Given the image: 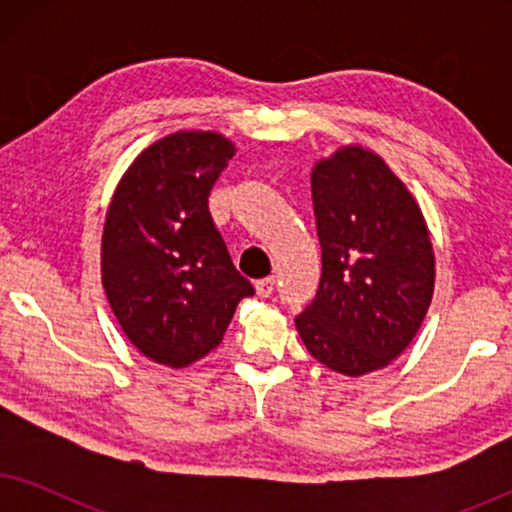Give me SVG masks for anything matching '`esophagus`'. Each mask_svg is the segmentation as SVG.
<instances>
[{
	"mask_svg": "<svg viewBox=\"0 0 512 512\" xmlns=\"http://www.w3.org/2000/svg\"><path fill=\"white\" fill-rule=\"evenodd\" d=\"M272 291H275V277L258 279V282H256V293H258V296L268 298V296H272Z\"/></svg>",
	"mask_w": 512,
	"mask_h": 512,
	"instance_id": "esophagus-1",
	"label": "esophagus"
}]
</instances>
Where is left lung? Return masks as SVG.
<instances>
[{"mask_svg": "<svg viewBox=\"0 0 512 512\" xmlns=\"http://www.w3.org/2000/svg\"><path fill=\"white\" fill-rule=\"evenodd\" d=\"M321 282L296 317L321 366L347 377L387 368L424 324L436 254L422 207L382 156L345 144L312 167Z\"/></svg>", "mask_w": 512, "mask_h": 512, "instance_id": "8db88e82", "label": "left lung"}]
</instances>
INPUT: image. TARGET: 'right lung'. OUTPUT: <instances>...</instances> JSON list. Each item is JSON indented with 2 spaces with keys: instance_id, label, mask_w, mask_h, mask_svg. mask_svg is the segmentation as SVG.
I'll return each instance as SVG.
<instances>
[{
  "instance_id": "right-lung-1",
  "label": "right lung",
  "mask_w": 512,
  "mask_h": 512,
  "mask_svg": "<svg viewBox=\"0 0 512 512\" xmlns=\"http://www.w3.org/2000/svg\"><path fill=\"white\" fill-rule=\"evenodd\" d=\"M237 146L177 130L137 153L104 216L100 270L111 312L139 354L186 368L219 347L254 293L230 261L207 198Z\"/></svg>"
}]
</instances>
